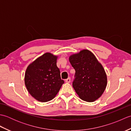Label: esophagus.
<instances>
[{"instance_id": "obj_1", "label": "esophagus", "mask_w": 131, "mask_h": 131, "mask_svg": "<svg viewBox=\"0 0 131 131\" xmlns=\"http://www.w3.org/2000/svg\"><path fill=\"white\" fill-rule=\"evenodd\" d=\"M70 80H71V79H70V78H68V79H66L65 80V82H66V83H69L70 82Z\"/></svg>"}]
</instances>
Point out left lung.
Instances as JSON below:
<instances>
[{
	"instance_id": "8db88e82",
	"label": "left lung",
	"mask_w": 131,
	"mask_h": 131,
	"mask_svg": "<svg viewBox=\"0 0 131 131\" xmlns=\"http://www.w3.org/2000/svg\"><path fill=\"white\" fill-rule=\"evenodd\" d=\"M69 60L75 70L73 87L79 98L88 102L99 99L107 85V75L102 64L88 49L71 54Z\"/></svg>"
}]
</instances>
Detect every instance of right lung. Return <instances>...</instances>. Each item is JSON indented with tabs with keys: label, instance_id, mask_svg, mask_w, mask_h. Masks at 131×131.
<instances>
[{
	"label": "right lung",
	"instance_id": "obj_1",
	"mask_svg": "<svg viewBox=\"0 0 131 131\" xmlns=\"http://www.w3.org/2000/svg\"><path fill=\"white\" fill-rule=\"evenodd\" d=\"M58 56L47 52L30 63L25 74V84L37 101L46 102L53 99L64 83L57 66Z\"/></svg>",
	"mask_w": 131,
	"mask_h": 131
}]
</instances>
